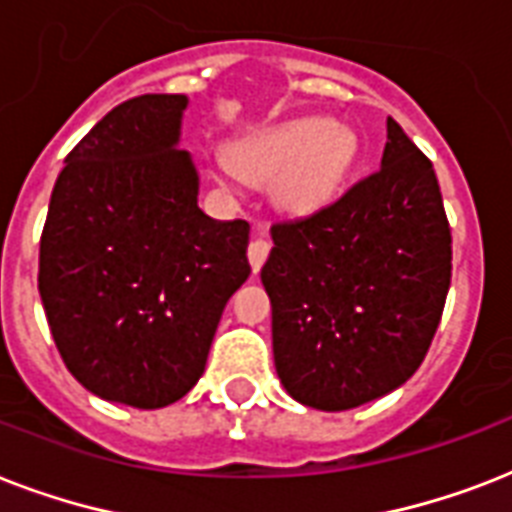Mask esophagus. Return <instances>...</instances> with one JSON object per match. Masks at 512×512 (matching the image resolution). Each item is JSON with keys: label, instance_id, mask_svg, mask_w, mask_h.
Returning <instances> with one entry per match:
<instances>
[{"label": "esophagus", "instance_id": "obj_1", "mask_svg": "<svg viewBox=\"0 0 512 512\" xmlns=\"http://www.w3.org/2000/svg\"><path fill=\"white\" fill-rule=\"evenodd\" d=\"M268 252H271V244L260 236V239H255L252 244H249L247 249V257H249V265H252V271H260L265 263V257H268Z\"/></svg>", "mask_w": 512, "mask_h": 512}]
</instances>
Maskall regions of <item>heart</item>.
I'll return each instance as SVG.
<instances>
[{
	"mask_svg": "<svg viewBox=\"0 0 512 512\" xmlns=\"http://www.w3.org/2000/svg\"><path fill=\"white\" fill-rule=\"evenodd\" d=\"M358 162V135L324 116H297L236 140L217 159L223 180L271 183L273 201L289 215H316L332 207Z\"/></svg>",
	"mask_w": 512,
	"mask_h": 512,
	"instance_id": "1",
	"label": "heart"
}]
</instances>
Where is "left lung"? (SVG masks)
<instances>
[{"mask_svg": "<svg viewBox=\"0 0 512 512\" xmlns=\"http://www.w3.org/2000/svg\"><path fill=\"white\" fill-rule=\"evenodd\" d=\"M271 236L260 279L289 396L345 412L401 388L428 353L452 281V231L428 156L388 119L380 170Z\"/></svg>", "mask_w": 512, "mask_h": 512, "instance_id": "1", "label": "left lung"}]
</instances>
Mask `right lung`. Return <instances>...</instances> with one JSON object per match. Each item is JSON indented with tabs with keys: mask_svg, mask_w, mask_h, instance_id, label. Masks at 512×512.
I'll list each match as a JSON object with an SVG mask.
<instances>
[{
	"mask_svg": "<svg viewBox=\"0 0 512 512\" xmlns=\"http://www.w3.org/2000/svg\"><path fill=\"white\" fill-rule=\"evenodd\" d=\"M185 95L108 111L52 188L39 295L68 372L95 396L162 409L199 382L225 303L247 281L249 223L199 209L177 148Z\"/></svg>",
	"mask_w": 512,
	"mask_h": 512,
	"instance_id": "obj_1",
	"label": "right lung"
}]
</instances>
